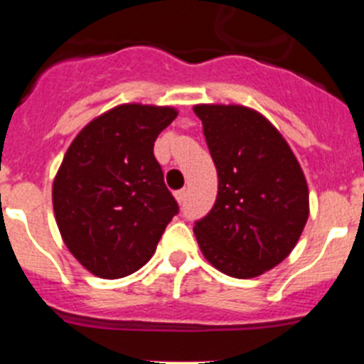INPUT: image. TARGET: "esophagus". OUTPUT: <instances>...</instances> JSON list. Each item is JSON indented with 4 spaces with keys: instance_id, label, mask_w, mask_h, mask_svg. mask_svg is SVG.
<instances>
[{
    "instance_id": "esophagus-1",
    "label": "esophagus",
    "mask_w": 364,
    "mask_h": 364,
    "mask_svg": "<svg viewBox=\"0 0 364 364\" xmlns=\"http://www.w3.org/2000/svg\"><path fill=\"white\" fill-rule=\"evenodd\" d=\"M175 198H176V202H178V204H184V200H186V189H180V191H176L175 193Z\"/></svg>"
}]
</instances>
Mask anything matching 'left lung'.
I'll return each mask as SVG.
<instances>
[{
	"mask_svg": "<svg viewBox=\"0 0 364 364\" xmlns=\"http://www.w3.org/2000/svg\"><path fill=\"white\" fill-rule=\"evenodd\" d=\"M218 175L213 210L193 228L218 272L253 279L290 255L310 215L301 164L277 127L244 105L193 107Z\"/></svg>",
	"mask_w": 364,
	"mask_h": 364,
	"instance_id": "1",
	"label": "left lung"
}]
</instances>
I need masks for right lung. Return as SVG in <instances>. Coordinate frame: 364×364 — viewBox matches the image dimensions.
Masks as SVG:
<instances>
[{
	"label": "right lung",
	"instance_id": "1",
	"mask_svg": "<svg viewBox=\"0 0 364 364\" xmlns=\"http://www.w3.org/2000/svg\"><path fill=\"white\" fill-rule=\"evenodd\" d=\"M176 114L169 105H117L89 122L63 156L53 182L54 217L67 250L96 277L142 268L178 213L153 154Z\"/></svg>",
	"mask_w": 364,
	"mask_h": 364
}]
</instances>
